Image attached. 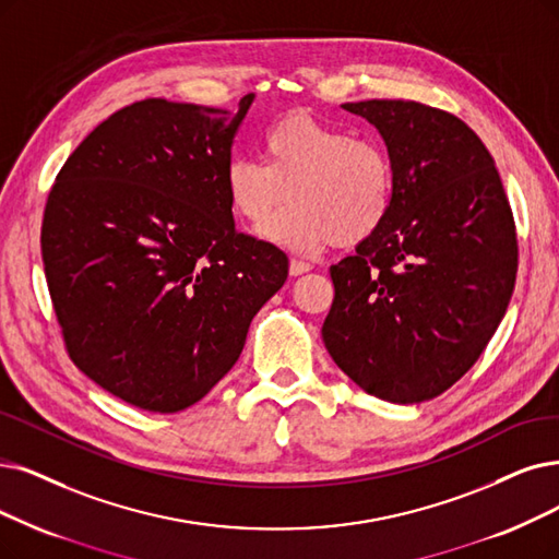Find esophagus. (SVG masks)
Returning <instances> with one entry per match:
<instances>
[{
    "instance_id": "obj_1",
    "label": "esophagus",
    "mask_w": 559,
    "mask_h": 559,
    "mask_svg": "<svg viewBox=\"0 0 559 559\" xmlns=\"http://www.w3.org/2000/svg\"><path fill=\"white\" fill-rule=\"evenodd\" d=\"M311 271V263L307 261H298V259H292V263H288V273H292V277H298V275H305Z\"/></svg>"
}]
</instances>
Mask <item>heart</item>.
Masks as SVG:
<instances>
[{
    "label": "heart",
    "instance_id": "b5f03b06",
    "mask_svg": "<svg viewBox=\"0 0 559 559\" xmlns=\"http://www.w3.org/2000/svg\"><path fill=\"white\" fill-rule=\"evenodd\" d=\"M263 160L234 155L225 167L229 206L252 227L292 195L295 204L263 236L282 248L314 254L330 240L357 245L385 225L394 204V167L373 138L294 111L261 135Z\"/></svg>",
    "mask_w": 559,
    "mask_h": 559
}]
</instances>
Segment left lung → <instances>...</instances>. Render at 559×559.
Listing matches in <instances>:
<instances>
[{
	"label": "left lung",
	"instance_id": "8db88e82",
	"mask_svg": "<svg viewBox=\"0 0 559 559\" xmlns=\"http://www.w3.org/2000/svg\"><path fill=\"white\" fill-rule=\"evenodd\" d=\"M342 107L381 132L394 204L330 265L321 334L367 394L419 404L452 388L496 334L516 282V227L493 158L461 119L413 100Z\"/></svg>",
	"mask_w": 559,
	"mask_h": 559
}]
</instances>
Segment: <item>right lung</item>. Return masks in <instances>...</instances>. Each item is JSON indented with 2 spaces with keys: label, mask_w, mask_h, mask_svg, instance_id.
<instances>
[{
  "label": "right lung",
  "mask_w": 559,
  "mask_h": 559,
  "mask_svg": "<svg viewBox=\"0 0 559 559\" xmlns=\"http://www.w3.org/2000/svg\"><path fill=\"white\" fill-rule=\"evenodd\" d=\"M252 103H132L88 132L48 194L40 250L66 348L135 408L204 399L286 282V254L236 231L225 190Z\"/></svg>",
  "instance_id": "add662e5"
}]
</instances>
